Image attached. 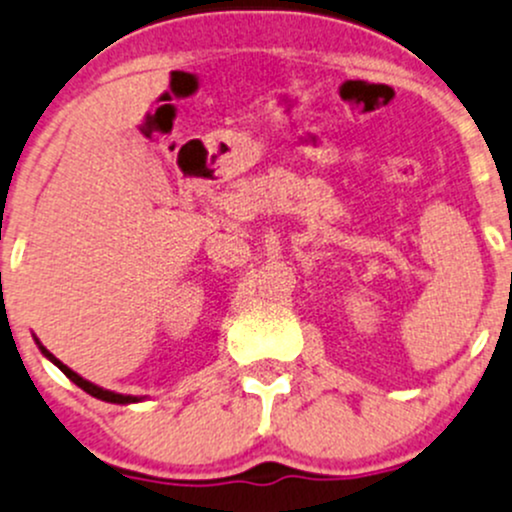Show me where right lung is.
Segmentation results:
<instances>
[{"instance_id":"add662e5","label":"right lung","mask_w":512,"mask_h":512,"mask_svg":"<svg viewBox=\"0 0 512 512\" xmlns=\"http://www.w3.org/2000/svg\"><path fill=\"white\" fill-rule=\"evenodd\" d=\"M36 346H39V351H41L43 355H46V358L51 360V363L56 365L58 370H63V375H68V380H73V383L78 385L80 390H85V392H88V395L98 397V400H102V402H112V405H132V402H142V400H144V397H137V395H120V392L105 390V387H100V385L90 383V380L80 378V375L75 373V370L68 368V365H63L61 360L56 358V355H53V353H48L46 348H43L41 343H39V338H36Z\"/></svg>"}]
</instances>
